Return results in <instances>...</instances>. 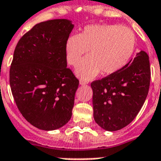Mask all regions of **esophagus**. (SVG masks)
<instances>
[{
  "mask_svg": "<svg viewBox=\"0 0 161 161\" xmlns=\"http://www.w3.org/2000/svg\"><path fill=\"white\" fill-rule=\"evenodd\" d=\"M79 83H80V85H82V86H83V85L87 84V83H88V82H87V81L83 80V79H81V80L79 81Z\"/></svg>",
  "mask_w": 161,
  "mask_h": 161,
  "instance_id": "esophagus-1",
  "label": "esophagus"
}]
</instances>
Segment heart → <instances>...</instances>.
Returning a JSON list of instances; mask_svg holds the SVG:
<instances>
[{"instance_id":"obj_1","label":"heart","mask_w":161,"mask_h":161,"mask_svg":"<svg viewBox=\"0 0 161 161\" xmlns=\"http://www.w3.org/2000/svg\"><path fill=\"white\" fill-rule=\"evenodd\" d=\"M135 34L130 27L112 24L85 26L79 35H70L65 43L69 64L77 66L89 50V56L77 69L80 78L88 80L98 75L116 74L123 69L133 54Z\"/></svg>"}]
</instances>
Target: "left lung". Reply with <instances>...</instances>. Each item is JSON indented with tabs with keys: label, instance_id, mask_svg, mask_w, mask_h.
<instances>
[{
	"label": "left lung",
	"instance_id": "obj_1",
	"mask_svg": "<svg viewBox=\"0 0 161 161\" xmlns=\"http://www.w3.org/2000/svg\"><path fill=\"white\" fill-rule=\"evenodd\" d=\"M150 82L149 56L143 50L119 72L93 81L91 87L97 124L108 131L129 125L146 101Z\"/></svg>",
	"mask_w": 161,
	"mask_h": 161
}]
</instances>
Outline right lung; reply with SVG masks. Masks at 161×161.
I'll list each match as a JSON object with an SVG mask.
<instances>
[{
	"label": "right lung",
	"instance_id": "obj_1",
	"mask_svg": "<svg viewBox=\"0 0 161 161\" xmlns=\"http://www.w3.org/2000/svg\"><path fill=\"white\" fill-rule=\"evenodd\" d=\"M74 25L57 19L35 25L15 47L10 85L28 122L44 130L62 127L72 117L78 80L67 68L65 43Z\"/></svg>",
	"mask_w": 161,
	"mask_h": 161
}]
</instances>
